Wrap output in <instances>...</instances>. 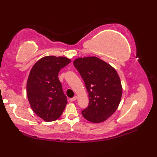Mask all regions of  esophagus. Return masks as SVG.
<instances>
[{"instance_id": "obj_1", "label": "esophagus", "mask_w": 157, "mask_h": 157, "mask_svg": "<svg viewBox=\"0 0 157 157\" xmlns=\"http://www.w3.org/2000/svg\"><path fill=\"white\" fill-rule=\"evenodd\" d=\"M76 99H77V96H74V97H73V98H69V101H71V102H73V101H75Z\"/></svg>"}]
</instances>
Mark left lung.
Returning <instances> with one entry per match:
<instances>
[{
	"mask_svg": "<svg viewBox=\"0 0 157 157\" xmlns=\"http://www.w3.org/2000/svg\"><path fill=\"white\" fill-rule=\"evenodd\" d=\"M73 65L88 92V106L82 111V115L92 123L105 121L121 101V83L116 70L96 56L77 59Z\"/></svg>",
	"mask_w": 157,
	"mask_h": 157,
	"instance_id": "left-lung-1",
	"label": "left lung"
}]
</instances>
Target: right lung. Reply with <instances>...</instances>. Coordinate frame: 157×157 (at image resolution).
<instances>
[{"label": "right lung", "instance_id": "right-lung-1", "mask_svg": "<svg viewBox=\"0 0 157 157\" xmlns=\"http://www.w3.org/2000/svg\"><path fill=\"white\" fill-rule=\"evenodd\" d=\"M71 60L47 56L33 66L27 82V95L33 111L46 121L57 119L63 112L67 99L63 91L58 74Z\"/></svg>", "mask_w": 157, "mask_h": 157}]
</instances>
